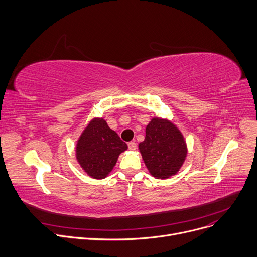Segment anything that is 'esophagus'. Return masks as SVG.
Masks as SVG:
<instances>
[{"label": "esophagus", "instance_id": "esophagus-1", "mask_svg": "<svg viewBox=\"0 0 257 257\" xmlns=\"http://www.w3.org/2000/svg\"><path fill=\"white\" fill-rule=\"evenodd\" d=\"M128 149H129V150H131V151L136 150V144H135L134 142H130V143H128Z\"/></svg>", "mask_w": 257, "mask_h": 257}]
</instances>
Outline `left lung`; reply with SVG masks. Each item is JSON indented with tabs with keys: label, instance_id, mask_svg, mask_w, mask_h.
<instances>
[{
	"label": "left lung",
	"instance_id": "8db88e82",
	"mask_svg": "<svg viewBox=\"0 0 257 257\" xmlns=\"http://www.w3.org/2000/svg\"><path fill=\"white\" fill-rule=\"evenodd\" d=\"M139 148L150 174L157 179L176 175L187 155L182 133L173 123L159 117L151 119Z\"/></svg>",
	"mask_w": 257,
	"mask_h": 257
}]
</instances>
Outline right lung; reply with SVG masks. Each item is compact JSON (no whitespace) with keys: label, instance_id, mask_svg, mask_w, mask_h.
<instances>
[{"label":"right lung","instance_id":"1","mask_svg":"<svg viewBox=\"0 0 257 257\" xmlns=\"http://www.w3.org/2000/svg\"><path fill=\"white\" fill-rule=\"evenodd\" d=\"M126 150V143L103 118H94L78 140L76 158L89 176L104 179L115 165L119 154Z\"/></svg>","mask_w":257,"mask_h":257}]
</instances>
